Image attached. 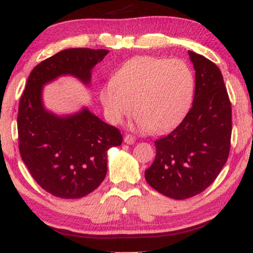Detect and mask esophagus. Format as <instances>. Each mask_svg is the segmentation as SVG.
I'll list each match as a JSON object with an SVG mask.
<instances>
[{"mask_svg": "<svg viewBox=\"0 0 253 253\" xmlns=\"http://www.w3.org/2000/svg\"><path fill=\"white\" fill-rule=\"evenodd\" d=\"M134 141H136V138H134L132 134H126V136L124 137V143L132 145V144H134Z\"/></svg>", "mask_w": 253, "mask_h": 253, "instance_id": "1", "label": "esophagus"}]
</instances>
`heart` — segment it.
<instances>
[{"mask_svg":"<svg viewBox=\"0 0 253 253\" xmlns=\"http://www.w3.org/2000/svg\"><path fill=\"white\" fill-rule=\"evenodd\" d=\"M193 92L195 75L185 61L139 56L116 71L100 99L112 123H120L134 107L136 126L160 133L184 119Z\"/></svg>","mask_w":253,"mask_h":253,"instance_id":"b5f03b06","label":"heart"}]
</instances>
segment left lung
<instances>
[{"label": "left lung", "instance_id": "left-lung-1", "mask_svg": "<svg viewBox=\"0 0 253 253\" xmlns=\"http://www.w3.org/2000/svg\"><path fill=\"white\" fill-rule=\"evenodd\" d=\"M196 71L192 108L181 124L154 141L157 155L145 170L161 195L183 200L203 192L226 165L230 150L231 105L220 69L189 50Z\"/></svg>", "mask_w": 253, "mask_h": 253}]
</instances>
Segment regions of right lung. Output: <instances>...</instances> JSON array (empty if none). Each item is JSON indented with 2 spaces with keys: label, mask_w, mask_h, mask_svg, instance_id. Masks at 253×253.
<instances>
[{
  "label": "right lung",
  "mask_w": 253,
  "mask_h": 253,
  "mask_svg": "<svg viewBox=\"0 0 253 253\" xmlns=\"http://www.w3.org/2000/svg\"><path fill=\"white\" fill-rule=\"evenodd\" d=\"M109 51L89 48L61 50L33 69L19 101V152L43 190L63 199L82 198L98 188L107 174V152L122 144V134L87 107L57 115L43 105V86L72 76L89 86L92 70Z\"/></svg>",
  "instance_id": "obj_1"
}]
</instances>
